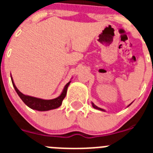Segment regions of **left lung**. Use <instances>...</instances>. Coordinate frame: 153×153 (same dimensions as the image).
Here are the masks:
<instances>
[{
	"label": "left lung",
	"instance_id": "obj_1",
	"mask_svg": "<svg viewBox=\"0 0 153 153\" xmlns=\"http://www.w3.org/2000/svg\"><path fill=\"white\" fill-rule=\"evenodd\" d=\"M91 103H92V106H93V107L94 108V109H98V110H100V111H104V112L106 111V110H105V109H102V108H100V107H98V106H96L95 104L93 103V102H92ZM130 105H131V103L129 104V106H130Z\"/></svg>",
	"mask_w": 153,
	"mask_h": 153
}]
</instances>
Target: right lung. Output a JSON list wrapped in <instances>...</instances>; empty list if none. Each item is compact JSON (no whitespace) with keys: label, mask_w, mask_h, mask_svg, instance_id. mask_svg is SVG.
I'll use <instances>...</instances> for the list:
<instances>
[{"label":"right lung","mask_w":153,"mask_h":153,"mask_svg":"<svg viewBox=\"0 0 153 153\" xmlns=\"http://www.w3.org/2000/svg\"><path fill=\"white\" fill-rule=\"evenodd\" d=\"M10 78H11L13 87L15 89L16 92H17L19 97H20V98L22 100L23 102L26 104L28 107H30L32 109H34V110H37V111H48V110H51V109H54L60 107L61 106L63 99L65 98V97L67 95V88H68L69 85H70V82H71V80H70L67 84L65 85L63 91H62L60 95L58 97L53 99V100H44V99L36 98V97L25 95V94L22 93L17 88V86L14 84L13 79L11 76V74H10Z\"/></svg>","instance_id":"right-lung-1"}]
</instances>
